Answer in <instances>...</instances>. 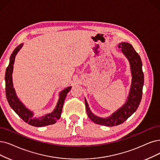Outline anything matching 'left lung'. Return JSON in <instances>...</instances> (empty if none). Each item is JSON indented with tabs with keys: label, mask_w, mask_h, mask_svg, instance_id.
<instances>
[{
	"label": "left lung",
	"mask_w": 160,
	"mask_h": 160,
	"mask_svg": "<svg viewBox=\"0 0 160 160\" xmlns=\"http://www.w3.org/2000/svg\"><path fill=\"white\" fill-rule=\"evenodd\" d=\"M118 48L121 49V52L129 62L132 77L130 90L125 103L110 116L101 118L96 116L91 111L88 102L85 98L88 117L94 123L107 127L120 125L128 119L137 110L142 95L144 73L142 68V63L140 56L131 44L128 42H122L119 43Z\"/></svg>",
	"instance_id": "left-lung-1"
}]
</instances>
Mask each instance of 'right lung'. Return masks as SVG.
<instances>
[{"instance_id": "obj_1", "label": "right lung", "mask_w": 160, "mask_h": 160, "mask_svg": "<svg viewBox=\"0 0 160 160\" xmlns=\"http://www.w3.org/2000/svg\"><path fill=\"white\" fill-rule=\"evenodd\" d=\"M23 43L18 46L10 58L9 65L6 68L5 73V83H6V96L10 106L12 108L19 116H20L25 123L34 127H44L49 125L54 124L56 121L59 119L62 111V108L64 100L68 93L71 90L72 87H68L59 93V99L54 110L49 113L39 118H35L34 113L29 110L28 108L22 103L17 97L15 89L12 81V73H13L14 64L16 56L20 50L22 48Z\"/></svg>"}]
</instances>
